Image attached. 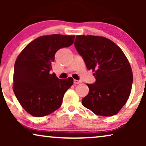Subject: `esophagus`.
I'll return each instance as SVG.
<instances>
[{
    "mask_svg": "<svg viewBox=\"0 0 146 146\" xmlns=\"http://www.w3.org/2000/svg\"><path fill=\"white\" fill-rule=\"evenodd\" d=\"M82 82V81L80 80H74V84H80Z\"/></svg>",
    "mask_w": 146,
    "mask_h": 146,
    "instance_id": "1",
    "label": "esophagus"
}]
</instances>
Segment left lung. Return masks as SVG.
<instances>
[{
	"instance_id": "obj_1",
	"label": "left lung",
	"mask_w": 146,
	"mask_h": 146,
	"mask_svg": "<svg viewBox=\"0 0 146 146\" xmlns=\"http://www.w3.org/2000/svg\"><path fill=\"white\" fill-rule=\"evenodd\" d=\"M74 46L96 82L87 84L89 93L82 104L95 114L111 116L119 112L130 95L131 66L118 46L105 37L77 35Z\"/></svg>"
}]
</instances>
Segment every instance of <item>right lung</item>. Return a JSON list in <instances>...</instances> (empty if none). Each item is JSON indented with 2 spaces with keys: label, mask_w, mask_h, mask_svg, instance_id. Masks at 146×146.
<instances>
[{
  "label": "right lung",
  "mask_w": 146,
  "mask_h": 146,
  "mask_svg": "<svg viewBox=\"0 0 146 146\" xmlns=\"http://www.w3.org/2000/svg\"><path fill=\"white\" fill-rule=\"evenodd\" d=\"M75 36H42L30 42L15 64L13 91L22 107L35 117L45 116L61 106L64 95L73 84V78L59 79L50 74L54 55L68 47Z\"/></svg>",
  "instance_id": "obj_1"
}]
</instances>
